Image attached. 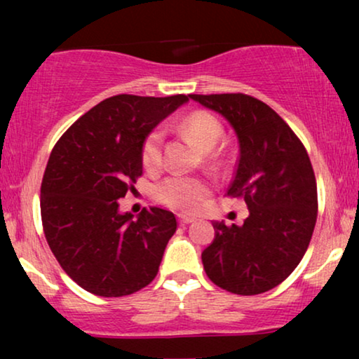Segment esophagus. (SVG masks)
<instances>
[{"label": "esophagus", "instance_id": "esophagus-1", "mask_svg": "<svg viewBox=\"0 0 359 359\" xmlns=\"http://www.w3.org/2000/svg\"><path fill=\"white\" fill-rule=\"evenodd\" d=\"M194 217H191V215H186V214H178V222L181 225H188V224H193L194 222Z\"/></svg>", "mask_w": 359, "mask_h": 359}]
</instances>
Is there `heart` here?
Wrapping results in <instances>:
<instances>
[{"mask_svg": "<svg viewBox=\"0 0 359 359\" xmlns=\"http://www.w3.org/2000/svg\"><path fill=\"white\" fill-rule=\"evenodd\" d=\"M180 129L194 142L201 151H210L222 137L224 127L217 117L205 111L191 112L181 121ZM161 130H151L142 145V161L147 168H156L161 163ZM209 193L205 181L193 176L173 175L161 181L155 189V198L173 209L193 210Z\"/></svg>", "mask_w": 359, "mask_h": 359, "instance_id": "heart-1", "label": "heart"}]
</instances>
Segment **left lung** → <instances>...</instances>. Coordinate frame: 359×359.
<instances>
[{
	"instance_id": "obj_1",
	"label": "left lung",
	"mask_w": 359,
	"mask_h": 359,
	"mask_svg": "<svg viewBox=\"0 0 359 359\" xmlns=\"http://www.w3.org/2000/svg\"><path fill=\"white\" fill-rule=\"evenodd\" d=\"M217 112L238 140V165L227 194L243 198L242 225L214 220L215 237L201 258L210 281L240 296L281 284L301 262L317 220V183L301 140L257 97L189 95Z\"/></svg>"
}]
</instances>
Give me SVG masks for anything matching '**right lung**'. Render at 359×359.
<instances>
[{"mask_svg":"<svg viewBox=\"0 0 359 359\" xmlns=\"http://www.w3.org/2000/svg\"><path fill=\"white\" fill-rule=\"evenodd\" d=\"M189 96L117 95L81 116L53 147L41 188L43 233L57 262L85 291L121 297L154 281L175 214L134 217L119 199L142 175L147 135Z\"/></svg>","mask_w":359,"mask_h":359,"instance_id":"right-lung-1","label":"right lung"}]
</instances>
